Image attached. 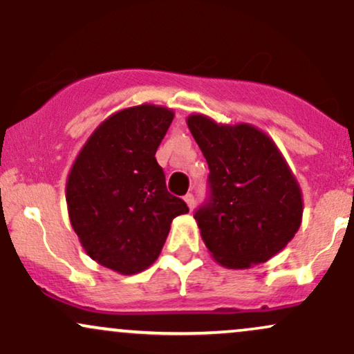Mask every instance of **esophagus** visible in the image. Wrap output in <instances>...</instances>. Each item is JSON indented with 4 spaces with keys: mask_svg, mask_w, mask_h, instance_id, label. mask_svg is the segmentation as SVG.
Instances as JSON below:
<instances>
[{
    "mask_svg": "<svg viewBox=\"0 0 354 354\" xmlns=\"http://www.w3.org/2000/svg\"><path fill=\"white\" fill-rule=\"evenodd\" d=\"M185 201H186V205H188V208L193 211L194 209V205H196V200H194V194H191V193L186 194Z\"/></svg>",
    "mask_w": 354,
    "mask_h": 354,
    "instance_id": "34e87169",
    "label": "esophagus"
}]
</instances>
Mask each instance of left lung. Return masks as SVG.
I'll return each instance as SVG.
<instances>
[{
	"instance_id": "left-lung-1",
	"label": "left lung",
	"mask_w": 354,
	"mask_h": 354,
	"mask_svg": "<svg viewBox=\"0 0 354 354\" xmlns=\"http://www.w3.org/2000/svg\"><path fill=\"white\" fill-rule=\"evenodd\" d=\"M188 128L209 168V198L194 213L201 238L231 270L266 263L299 230L298 181L270 136L254 126L191 115Z\"/></svg>"
}]
</instances>
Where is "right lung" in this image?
<instances>
[{
	"instance_id": "right-lung-1",
	"label": "right lung",
	"mask_w": 354,
	"mask_h": 354,
	"mask_svg": "<svg viewBox=\"0 0 354 354\" xmlns=\"http://www.w3.org/2000/svg\"><path fill=\"white\" fill-rule=\"evenodd\" d=\"M173 118L154 104L121 109L95 129L68 174V213L81 246L120 274L151 266L173 219L189 211L168 193L154 158Z\"/></svg>"
}]
</instances>
